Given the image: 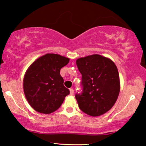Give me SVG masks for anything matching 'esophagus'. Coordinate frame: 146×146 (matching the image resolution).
Instances as JSON below:
<instances>
[{
  "label": "esophagus",
  "instance_id": "34e87169",
  "mask_svg": "<svg viewBox=\"0 0 146 146\" xmlns=\"http://www.w3.org/2000/svg\"><path fill=\"white\" fill-rule=\"evenodd\" d=\"M74 93V90L72 88H70V95H73Z\"/></svg>",
  "mask_w": 146,
  "mask_h": 146
}]
</instances>
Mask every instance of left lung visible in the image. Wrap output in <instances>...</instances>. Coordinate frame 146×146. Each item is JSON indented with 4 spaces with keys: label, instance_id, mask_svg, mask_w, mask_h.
<instances>
[{
    "label": "left lung",
    "instance_id": "8db88e82",
    "mask_svg": "<svg viewBox=\"0 0 146 146\" xmlns=\"http://www.w3.org/2000/svg\"><path fill=\"white\" fill-rule=\"evenodd\" d=\"M82 74L83 92L75 96L79 108L92 117L100 116L115 103L121 88L118 69L110 59L99 54L76 60Z\"/></svg>",
    "mask_w": 146,
    "mask_h": 146
}]
</instances>
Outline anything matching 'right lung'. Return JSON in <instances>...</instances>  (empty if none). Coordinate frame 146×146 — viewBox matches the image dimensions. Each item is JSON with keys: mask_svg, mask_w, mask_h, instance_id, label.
Listing matches in <instances>:
<instances>
[{"mask_svg": "<svg viewBox=\"0 0 146 146\" xmlns=\"http://www.w3.org/2000/svg\"><path fill=\"white\" fill-rule=\"evenodd\" d=\"M69 58L56 54H46L36 60L27 68L23 87L25 98L39 113L49 114L60 108L70 91L63 85L60 69Z\"/></svg>", "mask_w": 146, "mask_h": 146, "instance_id": "right-lung-1", "label": "right lung"}]
</instances>
